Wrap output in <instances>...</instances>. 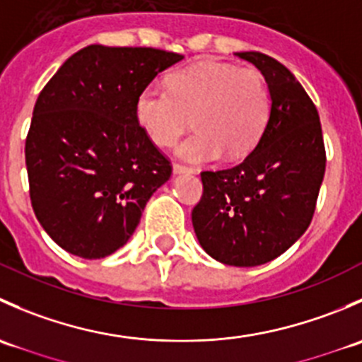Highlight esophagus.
<instances>
[{"instance_id":"obj_1","label":"esophagus","mask_w":362,"mask_h":362,"mask_svg":"<svg viewBox=\"0 0 362 362\" xmlns=\"http://www.w3.org/2000/svg\"><path fill=\"white\" fill-rule=\"evenodd\" d=\"M173 173L175 175H180V173H187V175H192L194 173V170L189 166H184V164H173Z\"/></svg>"}]
</instances>
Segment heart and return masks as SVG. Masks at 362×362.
I'll use <instances>...</instances> for the list:
<instances>
[{
	"mask_svg": "<svg viewBox=\"0 0 362 362\" xmlns=\"http://www.w3.org/2000/svg\"><path fill=\"white\" fill-rule=\"evenodd\" d=\"M269 110L264 76L228 63L175 71L168 87L148 83L134 101L136 122L159 147H171L192 115L198 131L178 145L177 156L196 164L217 160L224 152L229 158L250 152L268 126Z\"/></svg>",
	"mask_w": 362,
	"mask_h": 362,
	"instance_id": "heart-1",
	"label": "heart"
}]
</instances>
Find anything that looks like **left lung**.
<instances>
[{
	"mask_svg": "<svg viewBox=\"0 0 362 362\" xmlns=\"http://www.w3.org/2000/svg\"><path fill=\"white\" fill-rule=\"evenodd\" d=\"M264 76L269 120L254 151L229 170L203 171L192 210L199 245L228 266L264 264L284 254L312 222L326 171L319 112L296 76L262 52H235Z\"/></svg>",
	"mask_w": 362,
	"mask_h": 362,
	"instance_id": "1",
	"label": "left lung"
}]
</instances>
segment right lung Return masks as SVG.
Wrapping results in <instances>:
<instances>
[{"instance_id": "add662e5", "label": "right lung", "mask_w": 362, "mask_h": 362, "mask_svg": "<svg viewBox=\"0 0 362 362\" xmlns=\"http://www.w3.org/2000/svg\"><path fill=\"white\" fill-rule=\"evenodd\" d=\"M182 59L148 47L89 45L43 87L25 168L36 218L61 249L83 259L119 250L170 180V160L136 122L134 101Z\"/></svg>"}]
</instances>
